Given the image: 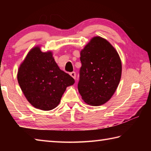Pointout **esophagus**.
<instances>
[{
	"label": "esophagus",
	"mask_w": 151,
	"mask_h": 151,
	"mask_svg": "<svg viewBox=\"0 0 151 151\" xmlns=\"http://www.w3.org/2000/svg\"><path fill=\"white\" fill-rule=\"evenodd\" d=\"M70 75L72 76L74 79H76V73L75 72H72L70 73Z\"/></svg>",
	"instance_id": "esophagus-1"
}]
</instances>
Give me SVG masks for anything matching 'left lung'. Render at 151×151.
I'll use <instances>...</instances> for the list:
<instances>
[{
    "label": "left lung",
    "mask_w": 151,
    "mask_h": 151,
    "mask_svg": "<svg viewBox=\"0 0 151 151\" xmlns=\"http://www.w3.org/2000/svg\"><path fill=\"white\" fill-rule=\"evenodd\" d=\"M78 89L83 100L92 106L109 101L116 91L122 73L121 60L111 43L94 37L81 51Z\"/></svg>",
    "instance_id": "obj_1"
}]
</instances>
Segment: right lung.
Here are the masks:
<instances>
[{
    "label": "right lung",
    "instance_id": "add662e5",
    "mask_svg": "<svg viewBox=\"0 0 151 151\" xmlns=\"http://www.w3.org/2000/svg\"><path fill=\"white\" fill-rule=\"evenodd\" d=\"M17 79L27 101L42 111L56 108L66 87L75 83L72 76L60 69L52 52H43L39 47L28 53L19 66Z\"/></svg>",
    "mask_w": 151,
    "mask_h": 151
}]
</instances>
